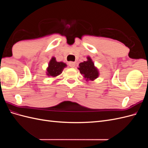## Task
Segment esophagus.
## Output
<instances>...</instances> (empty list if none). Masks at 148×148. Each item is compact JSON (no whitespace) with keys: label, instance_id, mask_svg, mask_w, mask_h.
Segmentation results:
<instances>
[{"label":"esophagus","instance_id":"esophagus-1","mask_svg":"<svg viewBox=\"0 0 148 148\" xmlns=\"http://www.w3.org/2000/svg\"><path fill=\"white\" fill-rule=\"evenodd\" d=\"M69 65L71 68H73V67L75 66V62H69Z\"/></svg>","mask_w":148,"mask_h":148}]
</instances>
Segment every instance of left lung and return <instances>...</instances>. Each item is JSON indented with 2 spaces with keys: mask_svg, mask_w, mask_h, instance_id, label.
I'll list each match as a JSON object with an SVG mask.
<instances>
[{
  "mask_svg": "<svg viewBox=\"0 0 148 148\" xmlns=\"http://www.w3.org/2000/svg\"><path fill=\"white\" fill-rule=\"evenodd\" d=\"M79 72L82 75H83L84 78L86 80V82L89 80L96 79L99 75V71L95 66V64L92 62L90 57H87V60L84 61L79 64Z\"/></svg>",
  "mask_w": 148,
  "mask_h": 148,
  "instance_id": "left-lung-1",
  "label": "left lung"
}]
</instances>
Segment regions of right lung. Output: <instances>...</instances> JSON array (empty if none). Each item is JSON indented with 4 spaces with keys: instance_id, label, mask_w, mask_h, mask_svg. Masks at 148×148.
<instances>
[{
    "instance_id": "right-lung-1",
    "label": "right lung",
    "mask_w": 148,
    "mask_h": 148,
    "mask_svg": "<svg viewBox=\"0 0 148 148\" xmlns=\"http://www.w3.org/2000/svg\"><path fill=\"white\" fill-rule=\"evenodd\" d=\"M66 66V64L63 62H57L54 57H52L49 62L47 68L46 75L48 77H56L62 73V71Z\"/></svg>"
}]
</instances>
